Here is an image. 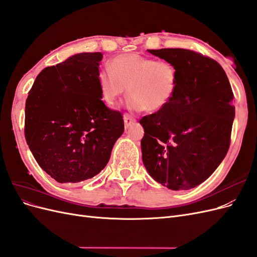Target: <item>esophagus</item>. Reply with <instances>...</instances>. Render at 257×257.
Here are the masks:
<instances>
[{"instance_id":"1","label":"esophagus","mask_w":257,"mask_h":257,"mask_svg":"<svg viewBox=\"0 0 257 257\" xmlns=\"http://www.w3.org/2000/svg\"><path fill=\"white\" fill-rule=\"evenodd\" d=\"M123 119H124V124H125V127H130L131 124H133L136 121V118L134 115H132L130 113H125L123 115Z\"/></svg>"}]
</instances>
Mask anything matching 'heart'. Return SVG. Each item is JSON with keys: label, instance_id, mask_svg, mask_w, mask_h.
Here are the masks:
<instances>
[{"label": "heart", "instance_id": "b5f03b06", "mask_svg": "<svg viewBox=\"0 0 257 257\" xmlns=\"http://www.w3.org/2000/svg\"><path fill=\"white\" fill-rule=\"evenodd\" d=\"M108 66L109 71L104 69L97 75L100 96L108 106H113L128 90L131 109L159 111L176 94L179 72L170 61L123 53L112 58Z\"/></svg>", "mask_w": 257, "mask_h": 257}]
</instances>
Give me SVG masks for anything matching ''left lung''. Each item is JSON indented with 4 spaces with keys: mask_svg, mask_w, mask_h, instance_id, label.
Segmentation results:
<instances>
[{
    "mask_svg": "<svg viewBox=\"0 0 257 257\" xmlns=\"http://www.w3.org/2000/svg\"><path fill=\"white\" fill-rule=\"evenodd\" d=\"M148 51L174 63L179 80L172 102L139 121L144 165L166 188L190 190L211 176L228 151L234 93L211 58L180 48Z\"/></svg>",
    "mask_w": 257,
    "mask_h": 257,
    "instance_id": "1",
    "label": "left lung"
}]
</instances>
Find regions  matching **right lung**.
<instances>
[{
	"instance_id": "add662e5",
	"label": "right lung",
	"mask_w": 257,
	"mask_h": 257,
	"mask_svg": "<svg viewBox=\"0 0 257 257\" xmlns=\"http://www.w3.org/2000/svg\"><path fill=\"white\" fill-rule=\"evenodd\" d=\"M100 52H83L48 66L36 77L26 102L25 135L31 152L60 183L96 176L124 132L120 111L102 100Z\"/></svg>"
}]
</instances>
